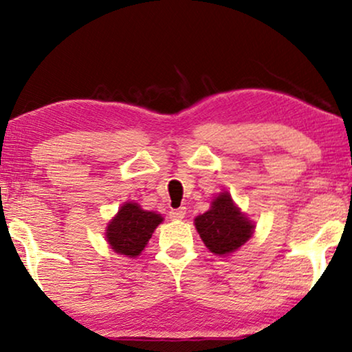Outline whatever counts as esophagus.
Masks as SVG:
<instances>
[{
    "label": "esophagus",
    "mask_w": 352,
    "mask_h": 352,
    "mask_svg": "<svg viewBox=\"0 0 352 352\" xmlns=\"http://www.w3.org/2000/svg\"><path fill=\"white\" fill-rule=\"evenodd\" d=\"M184 216H186V208H176V210H171L170 211V219H173V221H181V219H184Z\"/></svg>",
    "instance_id": "34e87169"
}]
</instances>
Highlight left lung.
<instances>
[{"label":"left lung","mask_w":352,"mask_h":352,"mask_svg":"<svg viewBox=\"0 0 352 352\" xmlns=\"http://www.w3.org/2000/svg\"><path fill=\"white\" fill-rule=\"evenodd\" d=\"M194 223L205 247L219 256L242 247L254 230V224L235 206L228 192L214 197L211 208L197 216Z\"/></svg>","instance_id":"left-lung-1"}]
</instances>
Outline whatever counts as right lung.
Instances as JSON below:
<instances>
[{
    "instance_id": "right-lung-1",
    "label": "right lung",
    "mask_w": 352,
    "mask_h": 352,
    "mask_svg": "<svg viewBox=\"0 0 352 352\" xmlns=\"http://www.w3.org/2000/svg\"><path fill=\"white\" fill-rule=\"evenodd\" d=\"M162 221V214L155 211H146L138 204L126 201L109 223L105 239L113 252L136 258L146 248L148 239Z\"/></svg>"
}]
</instances>
